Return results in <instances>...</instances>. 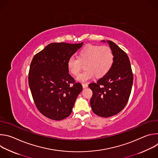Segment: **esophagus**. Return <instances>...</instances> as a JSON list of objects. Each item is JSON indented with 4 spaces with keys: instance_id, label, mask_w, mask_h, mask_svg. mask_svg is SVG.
<instances>
[{
    "instance_id": "1",
    "label": "esophagus",
    "mask_w": 158,
    "mask_h": 158,
    "mask_svg": "<svg viewBox=\"0 0 158 158\" xmlns=\"http://www.w3.org/2000/svg\"><path fill=\"white\" fill-rule=\"evenodd\" d=\"M82 85L83 88H86V87H88V84H85V83H84V84H82Z\"/></svg>"
}]
</instances>
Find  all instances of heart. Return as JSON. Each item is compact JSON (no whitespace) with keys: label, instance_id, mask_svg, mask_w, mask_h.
<instances>
[{"label":"heart","instance_id":"b5f03b06","mask_svg":"<svg viewBox=\"0 0 158 158\" xmlns=\"http://www.w3.org/2000/svg\"><path fill=\"white\" fill-rule=\"evenodd\" d=\"M114 62V54L109 46L88 45L82 48L77 58L70 57L67 60V68L69 73L77 76L85 64V69L78 77L79 82H87L95 76L98 78L106 75L111 69Z\"/></svg>","mask_w":158,"mask_h":158}]
</instances>
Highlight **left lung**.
<instances>
[{
	"mask_svg": "<svg viewBox=\"0 0 158 158\" xmlns=\"http://www.w3.org/2000/svg\"><path fill=\"white\" fill-rule=\"evenodd\" d=\"M107 42L114 54L113 65L97 82L89 84L93 91L90 101L92 110L96 115L103 118L116 115L124 108L133 83V74L127 54L112 41Z\"/></svg>",
	"mask_w": 158,
	"mask_h": 158,
	"instance_id": "8db88e82",
	"label": "left lung"
}]
</instances>
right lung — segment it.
Returning <instances> with one entry per match:
<instances>
[{
    "label": "right lung",
    "mask_w": 158,
    "mask_h": 158,
    "mask_svg": "<svg viewBox=\"0 0 158 158\" xmlns=\"http://www.w3.org/2000/svg\"><path fill=\"white\" fill-rule=\"evenodd\" d=\"M82 44L51 43L32 59L29 87L37 109L49 119L60 121L68 117L82 91L81 84L69 74L67 64Z\"/></svg>",
    "instance_id": "add662e5"
}]
</instances>
